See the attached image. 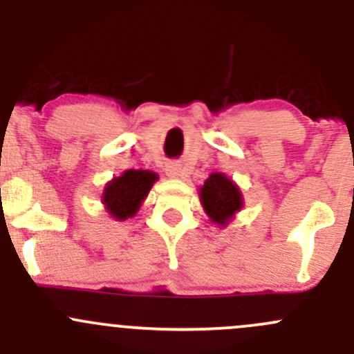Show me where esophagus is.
<instances>
[{
	"label": "esophagus",
	"instance_id": "esophagus-1",
	"mask_svg": "<svg viewBox=\"0 0 354 354\" xmlns=\"http://www.w3.org/2000/svg\"><path fill=\"white\" fill-rule=\"evenodd\" d=\"M166 173H167V176H171V178L185 176V167L181 166V164L173 162V164H169V166H166Z\"/></svg>",
	"mask_w": 354,
	"mask_h": 354
}]
</instances>
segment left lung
Returning <instances> with one entry per match:
<instances>
[{
  "label": "left lung",
  "mask_w": 354,
  "mask_h": 354,
  "mask_svg": "<svg viewBox=\"0 0 354 354\" xmlns=\"http://www.w3.org/2000/svg\"><path fill=\"white\" fill-rule=\"evenodd\" d=\"M200 200L207 216L219 226L227 224V221L243 205L236 185L221 173L210 174L205 185L200 188Z\"/></svg>",
  "instance_id": "1"
}]
</instances>
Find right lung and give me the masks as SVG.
Segmentation results:
<instances>
[{"instance_id": "add662e5", "label": "right lung", "mask_w": 354, "mask_h": 354, "mask_svg": "<svg viewBox=\"0 0 354 354\" xmlns=\"http://www.w3.org/2000/svg\"><path fill=\"white\" fill-rule=\"evenodd\" d=\"M157 176L151 171L128 169L120 178H114L104 190V203L116 219H128L147 197Z\"/></svg>"}]
</instances>
